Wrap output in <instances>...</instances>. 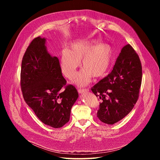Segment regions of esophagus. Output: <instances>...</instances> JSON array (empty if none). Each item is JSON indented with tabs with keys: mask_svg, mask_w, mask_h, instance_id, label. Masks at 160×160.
Segmentation results:
<instances>
[{
	"mask_svg": "<svg viewBox=\"0 0 160 160\" xmlns=\"http://www.w3.org/2000/svg\"><path fill=\"white\" fill-rule=\"evenodd\" d=\"M89 89H78V92L79 93H85V92H88Z\"/></svg>",
	"mask_w": 160,
	"mask_h": 160,
	"instance_id": "34e87169",
	"label": "esophagus"
}]
</instances>
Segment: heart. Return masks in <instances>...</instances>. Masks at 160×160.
<instances>
[{
	"label": "heart",
	"instance_id": "b5f03b06",
	"mask_svg": "<svg viewBox=\"0 0 160 160\" xmlns=\"http://www.w3.org/2000/svg\"><path fill=\"white\" fill-rule=\"evenodd\" d=\"M113 49L108 44L95 45L93 42L79 41L72 43L61 53L60 69L66 78L72 79L77 69L84 67L77 75L75 82L79 85H88L93 77L99 78L109 69Z\"/></svg>",
	"mask_w": 160,
	"mask_h": 160
}]
</instances>
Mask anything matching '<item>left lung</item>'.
Returning a JSON list of instances; mask_svg holds the SVG:
<instances>
[{"mask_svg": "<svg viewBox=\"0 0 160 160\" xmlns=\"http://www.w3.org/2000/svg\"><path fill=\"white\" fill-rule=\"evenodd\" d=\"M142 80L139 57L129 44L125 45L112 71L91 89L101 101L97 113L101 122L113 125L132 110L139 98Z\"/></svg>", "mask_w": 160, "mask_h": 160, "instance_id": "obj_1", "label": "left lung"}]
</instances>
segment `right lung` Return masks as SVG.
I'll list each match as a JSON object with an SVG mask.
<instances>
[{"label": "right lung", "instance_id": "add662e5", "mask_svg": "<svg viewBox=\"0 0 160 160\" xmlns=\"http://www.w3.org/2000/svg\"><path fill=\"white\" fill-rule=\"evenodd\" d=\"M66 83L58 58L47 51L45 38H34L22 57L21 90L37 118L52 128H60L69 122L71 108L79 97L75 87Z\"/></svg>", "mask_w": 160, "mask_h": 160}]
</instances>
